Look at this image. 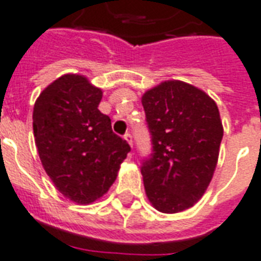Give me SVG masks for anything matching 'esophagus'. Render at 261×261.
I'll use <instances>...</instances> for the list:
<instances>
[{"instance_id":"obj_1","label":"esophagus","mask_w":261,"mask_h":261,"mask_svg":"<svg viewBox=\"0 0 261 261\" xmlns=\"http://www.w3.org/2000/svg\"><path fill=\"white\" fill-rule=\"evenodd\" d=\"M124 140L127 141L128 144H130V146H133V137H131L130 133H127V134H125V136H124Z\"/></svg>"}]
</instances>
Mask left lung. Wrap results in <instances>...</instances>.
Segmentation results:
<instances>
[{"label": "left lung", "mask_w": 261, "mask_h": 261, "mask_svg": "<svg viewBox=\"0 0 261 261\" xmlns=\"http://www.w3.org/2000/svg\"><path fill=\"white\" fill-rule=\"evenodd\" d=\"M152 155L141 174L148 199L162 213H178L203 196L219 160V108L198 87L167 80L142 95Z\"/></svg>", "instance_id": "left-lung-1"}]
</instances>
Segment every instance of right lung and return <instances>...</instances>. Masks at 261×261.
Instances as JSON below:
<instances>
[{"label":"right lung","mask_w":261,"mask_h":261,"mask_svg":"<svg viewBox=\"0 0 261 261\" xmlns=\"http://www.w3.org/2000/svg\"><path fill=\"white\" fill-rule=\"evenodd\" d=\"M102 90L82 74H63L40 94L33 131L42 167L63 196L91 203L115 182L130 145L98 109Z\"/></svg>","instance_id":"obj_1"}]
</instances>
